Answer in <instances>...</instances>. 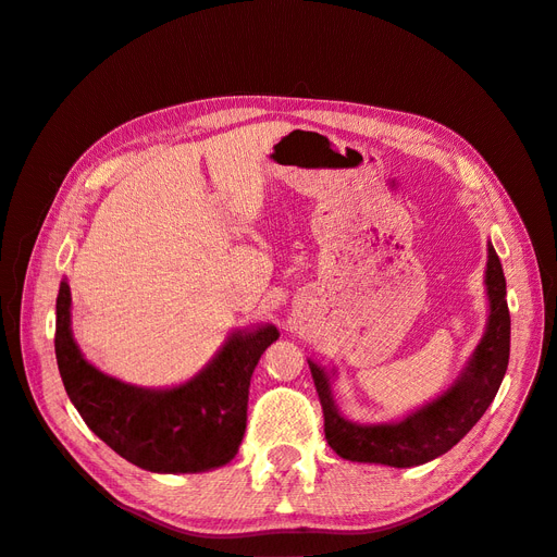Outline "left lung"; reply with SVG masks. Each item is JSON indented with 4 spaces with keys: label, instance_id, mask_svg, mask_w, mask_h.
I'll list each match as a JSON object with an SVG mask.
<instances>
[{
    "label": "left lung",
    "instance_id": "1",
    "mask_svg": "<svg viewBox=\"0 0 557 557\" xmlns=\"http://www.w3.org/2000/svg\"><path fill=\"white\" fill-rule=\"evenodd\" d=\"M485 290L491 315L481 344L465 372L444 395L428 401L399 423L358 425L336 409L325 369L309 360L315 393L325 416V440L339 458L376 462L387 467H416L440 458L474 428L495 399L509 364L511 318L507 307V281L493 244H487Z\"/></svg>",
    "mask_w": 557,
    "mask_h": 557
}]
</instances>
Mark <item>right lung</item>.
Segmentation results:
<instances>
[{"mask_svg":"<svg viewBox=\"0 0 557 557\" xmlns=\"http://www.w3.org/2000/svg\"><path fill=\"white\" fill-rule=\"evenodd\" d=\"M55 358L64 391L86 425L121 458L158 474H195L227 465L246 432L248 385L274 325L234 332L218 356L183 385L153 391L107 376L72 334L70 283L55 305Z\"/></svg>","mask_w":557,"mask_h":557,"instance_id":"right-lung-1","label":"right lung"}]
</instances>
